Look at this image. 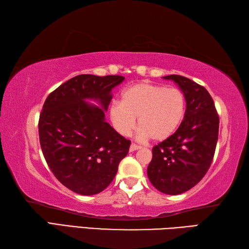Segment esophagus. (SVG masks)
<instances>
[{
  "instance_id": "34e87169",
  "label": "esophagus",
  "mask_w": 249,
  "mask_h": 249,
  "mask_svg": "<svg viewBox=\"0 0 249 249\" xmlns=\"http://www.w3.org/2000/svg\"><path fill=\"white\" fill-rule=\"evenodd\" d=\"M140 145H137V144H135V143H131L130 144V147H129V151L130 152H134V151H136V150H138V149H140Z\"/></svg>"
}]
</instances>
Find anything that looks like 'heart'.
Instances as JSON below:
<instances>
[{
    "instance_id": "heart-1",
    "label": "heart",
    "mask_w": 249,
    "mask_h": 249,
    "mask_svg": "<svg viewBox=\"0 0 249 249\" xmlns=\"http://www.w3.org/2000/svg\"><path fill=\"white\" fill-rule=\"evenodd\" d=\"M186 112V97L181 89L152 83H139L127 88L120 104L109 109L111 123L119 134L128 136L138 119L140 138L163 141L171 137Z\"/></svg>"
}]
</instances>
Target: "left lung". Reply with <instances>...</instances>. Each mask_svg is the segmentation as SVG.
Returning a JSON list of instances; mask_svg holds the SVG:
<instances>
[{
  "instance_id": "1",
  "label": "left lung",
  "mask_w": 249,
  "mask_h": 249,
  "mask_svg": "<svg viewBox=\"0 0 249 249\" xmlns=\"http://www.w3.org/2000/svg\"><path fill=\"white\" fill-rule=\"evenodd\" d=\"M186 97V112L176 133L153 147L147 177L156 189L178 195L197 185L212 165L218 139L219 116L205 88L170 75Z\"/></svg>"
}]
</instances>
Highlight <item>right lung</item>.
<instances>
[{
  "label": "right lung",
  "mask_w": 249,
  "mask_h": 249,
  "mask_svg": "<svg viewBox=\"0 0 249 249\" xmlns=\"http://www.w3.org/2000/svg\"><path fill=\"white\" fill-rule=\"evenodd\" d=\"M123 76L79 75L63 83L45 100L38 121L41 151L54 177L68 189L91 196L113 181L130 140L105 121L111 89ZM96 99L103 108L84 99Z\"/></svg>",
  "instance_id": "1"
}]
</instances>
